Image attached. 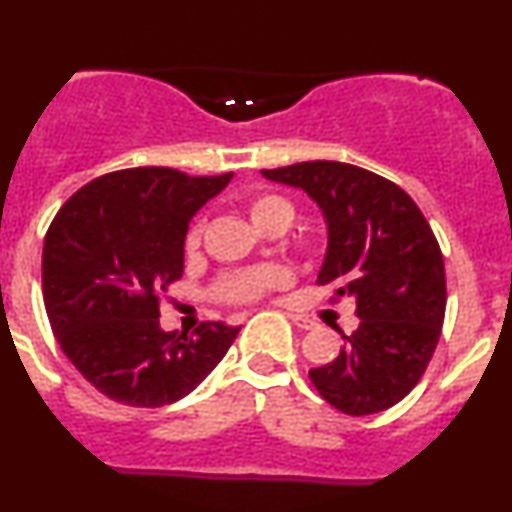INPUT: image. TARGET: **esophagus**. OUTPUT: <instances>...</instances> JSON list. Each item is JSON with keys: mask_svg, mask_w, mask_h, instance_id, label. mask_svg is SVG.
Listing matches in <instances>:
<instances>
[{"mask_svg": "<svg viewBox=\"0 0 512 512\" xmlns=\"http://www.w3.org/2000/svg\"><path fill=\"white\" fill-rule=\"evenodd\" d=\"M289 319H292V324L297 328H304V331H309V328L316 326V321H311L309 316H301V314H287Z\"/></svg>", "mask_w": 512, "mask_h": 512, "instance_id": "esophagus-1", "label": "esophagus"}]
</instances>
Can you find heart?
Instances as JSON below:
<instances>
[{"mask_svg":"<svg viewBox=\"0 0 512 512\" xmlns=\"http://www.w3.org/2000/svg\"><path fill=\"white\" fill-rule=\"evenodd\" d=\"M294 215L292 203L282 196H272V193H265V196H257L250 201V218L257 228H267V225L274 223H289ZM201 240V225H193L188 230L186 247L193 250ZM289 282V270L282 265H265L257 267V270L240 272L235 277L225 279L223 294L233 301H250L262 297V294L272 292V289L284 287Z\"/></svg>","mask_w":512,"mask_h":512,"instance_id":"heart-1","label":"heart"}]
</instances>
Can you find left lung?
I'll return each mask as SVG.
<instances>
[{"mask_svg": "<svg viewBox=\"0 0 512 512\" xmlns=\"http://www.w3.org/2000/svg\"><path fill=\"white\" fill-rule=\"evenodd\" d=\"M301 188L326 220L319 284L355 301L360 324L341 333L336 360L309 378L336 410L375 414L417 385L439 343L446 309L444 257L417 203L383 176L341 161L262 171Z\"/></svg>", "mask_w": 512, "mask_h": 512, "instance_id": "1", "label": "left lung"}]
</instances>
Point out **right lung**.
<instances>
[{
    "label": "right lung",
    "mask_w": 512,
    "mask_h": 512,
    "mask_svg": "<svg viewBox=\"0 0 512 512\" xmlns=\"http://www.w3.org/2000/svg\"><path fill=\"white\" fill-rule=\"evenodd\" d=\"M233 174L139 166L90 181L43 240V301L63 353L110 400L161 407L196 390L240 326L206 321L193 336L159 326V294L184 274L191 218Z\"/></svg>",
    "instance_id": "obj_1"
}]
</instances>
